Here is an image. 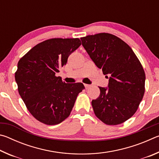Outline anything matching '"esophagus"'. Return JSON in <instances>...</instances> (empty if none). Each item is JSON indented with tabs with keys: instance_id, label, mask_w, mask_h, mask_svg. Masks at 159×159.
<instances>
[{
	"instance_id": "34e87169",
	"label": "esophagus",
	"mask_w": 159,
	"mask_h": 159,
	"mask_svg": "<svg viewBox=\"0 0 159 159\" xmlns=\"http://www.w3.org/2000/svg\"><path fill=\"white\" fill-rule=\"evenodd\" d=\"M84 86H85V88H86V89H88V88H89L91 87V85H88V84H85Z\"/></svg>"
}]
</instances>
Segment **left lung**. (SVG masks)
I'll return each instance as SVG.
<instances>
[{
  "mask_svg": "<svg viewBox=\"0 0 159 159\" xmlns=\"http://www.w3.org/2000/svg\"><path fill=\"white\" fill-rule=\"evenodd\" d=\"M80 40L91 60L109 78L108 87H99L100 95L92 101L95 116L107 125L125 122L136 112L144 94L140 61L126 43L113 34L89 35Z\"/></svg>",
  "mask_w": 159,
  "mask_h": 159,
  "instance_id": "1",
  "label": "left lung"
}]
</instances>
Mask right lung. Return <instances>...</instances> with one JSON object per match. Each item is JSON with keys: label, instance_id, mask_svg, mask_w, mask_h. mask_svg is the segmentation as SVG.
<instances>
[{"label": "right lung", "instance_id": "obj_1", "mask_svg": "<svg viewBox=\"0 0 159 159\" xmlns=\"http://www.w3.org/2000/svg\"><path fill=\"white\" fill-rule=\"evenodd\" d=\"M81 45L79 39H51L35 45L17 64L18 91L31 115L44 124L57 125L71 114L82 83H66L56 76L69 56Z\"/></svg>", "mask_w": 159, "mask_h": 159}]
</instances>
